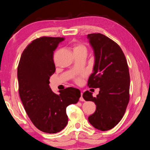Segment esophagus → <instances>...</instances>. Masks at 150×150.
<instances>
[{"instance_id":"esophagus-1","label":"esophagus","mask_w":150,"mask_h":150,"mask_svg":"<svg viewBox=\"0 0 150 150\" xmlns=\"http://www.w3.org/2000/svg\"><path fill=\"white\" fill-rule=\"evenodd\" d=\"M79 100H80V101H84V100L83 97H82V93H81V96L80 98H79Z\"/></svg>"}]
</instances>
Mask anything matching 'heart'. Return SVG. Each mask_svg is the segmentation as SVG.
<instances>
[{
    "mask_svg": "<svg viewBox=\"0 0 150 150\" xmlns=\"http://www.w3.org/2000/svg\"><path fill=\"white\" fill-rule=\"evenodd\" d=\"M73 52L75 53H80V52H87V49L86 47L84 44H77L74 46V48H73ZM76 81L77 82H81V79L78 78L76 79Z\"/></svg>",
    "mask_w": 150,
    "mask_h": 150,
    "instance_id": "1",
    "label": "heart"
}]
</instances>
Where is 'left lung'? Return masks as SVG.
I'll list each match as a JSON object with an SVG mask.
<instances>
[{"mask_svg": "<svg viewBox=\"0 0 150 150\" xmlns=\"http://www.w3.org/2000/svg\"><path fill=\"white\" fill-rule=\"evenodd\" d=\"M93 48L95 63L88 79L90 88H99V93L93 97L85 91V100L93 101L96 110L88 120L95 128L108 131L114 128L124 116L129 99L130 78L125 55L120 46L101 33L88 34Z\"/></svg>", "mask_w": 150, "mask_h": 150, "instance_id": "left-lung-1", "label": "left lung"}]
</instances>
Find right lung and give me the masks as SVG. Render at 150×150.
Returning a JSON list of instances; mask_svg holds the SVG:
<instances>
[{
    "label": "right lung",
    "mask_w": 150,
    "mask_h": 150,
    "mask_svg": "<svg viewBox=\"0 0 150 150\" xmlns=\"http://www.w3.org/2000/svg\"><path fill=\"white\" fill-rule=\"evenodd\" d=\"M64 39L42 37L33 40L22 52L17 69L19 95L26 112L36 128L47 133L65 128L67 106L81 97L77 88H67L56 94L50 87V76L55 71L53 51Z\"/></svg>",
    "instance_id": "obj_1"
}]
</instances>
